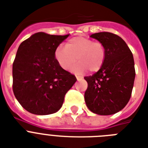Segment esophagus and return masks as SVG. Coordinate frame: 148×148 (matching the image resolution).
Wrapping results in <instances>:
<instances>
[{"mask_svg": "<svg viewBox=\"0 0 148 148\" xmlns=\"http://www.w3.org/2000/svg\"><path fill=\"white\" fill-rule=\"evenodd\" d=\"M76 78L77 81H80V80H81V79H82V77L79 76V75H76Z\"/></svg>", "mask_w": 148, "mask_h": 148, "instance_id": "esophagus-1", "label": "esophagus"}]
</instances>
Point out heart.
I'll return each mask as SVG.
<instances>
[{"label": "heart", "mask_w": 148, "mask_h": 148, "mask_svg": "<svg viewBox=\"0 0 148 148\" xmlns=\"http://www.w3.org/2000/svg\"><path fill=\"white\" fill-rule=\"evenodd\" d=\"M64 47L59 46L54 51V58L60 67L64 70H69L77 74H81L87 70L91 73L98 71L104 64L106 48L100 41L84 37H76L70 39Z\"/></svg>", "instance_id": "1"}]
</instances>
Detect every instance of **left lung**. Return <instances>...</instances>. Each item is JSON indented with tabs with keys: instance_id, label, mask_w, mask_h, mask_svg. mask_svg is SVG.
Listing matches in <instances>:
<instances>
[{
	"instance_id": "1",
	"label": "left lung",
	"mask_w": 148,
	"mask_h": 148,
	"mask_svg": "<svg viewBox=\"0 0 148 148\" xmlns=\"http://www.w3.org/2000/svg\"><path fill=\"white\" fill-rule=\"evenodd\" d=\"M90 37L104 45L106 59L98 71L84 77L88 82L86 105L97 114H114L122 110L131 98L135 78L133 54L117 34L100 32Z\"/></svg>"
}]
</instances>
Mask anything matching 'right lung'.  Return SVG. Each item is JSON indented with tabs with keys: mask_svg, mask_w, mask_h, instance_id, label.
I'll list each match as a JSON object with an SVG mask.
<instances>
[{
	"mask_svg": "<svg viewBox=\"0 0 148 148\" xmlns=\"http://www.w3.org/2000/svg\"><path fill=\"white\" fill-rule=\"evenodd\" d=\"M68 36L38 32L18 47L13 63V91L20 104L31 114L57 112L76 82L74 74L61 68L54 58L56 48Z\"/></svg>",
	"mask_w": 148,
	"mask_h": 148,
	"instance_id": "obj_1",
	"label": "right lung"
}]
</instances>
